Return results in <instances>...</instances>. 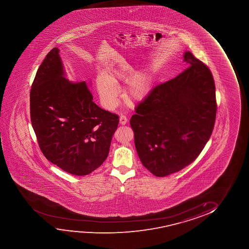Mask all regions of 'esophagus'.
I'll return each mask as SVG.
<instances>
[{"instance_id": "1", "label": "esophagus", "mask_w": 249, "mask_h": 249, "mask_svg": "<svg viewBox=\"0 0 249 249\" xmlns=\"http://www.w3.org/2000/svg\"><path fill=\"white\" fill-rule=\"evenodd\" d=\"M127 123V118H126V116H124V115H121L120 116V124H122V125H125Z\"/></svg>"}]
</instances>
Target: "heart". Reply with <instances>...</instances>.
I'll return each mask as SVG.
<instances>
[{
	"label": "heart",
	"mask_w": 249,
	"mask_h": 249,
	"mask_svg": "<svg viewBox=\"0 0 249 249\" xmlns=\"http://www.w3.org/2000/svg\"><path fill=\"white\" fill-rule=\"evenodd\" d=\"M131 72L122 69L111 68L100 74L96 78V87L104 105L107 108L116 106L119 95L120 82L129 77ZM150 89V83L147 75L139 73L130 80L126 91V99L130 101H140L143 99Z\"/></svg>",
	"instance_id": "obj_1"
}]
</instances>
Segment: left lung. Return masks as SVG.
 Here are the masks:
<instances>
[{
	"label": "left lung",
	"instance_id": "8db88e82",
	"mask_svg": "<svg viewBox=\"0 0 249 249\" xmlns=\"http://www.w3.org/2000/svg\"><path fill=\"white\" fill-rule=\"evenodd\" d=\"M184 61L189 67L155 87L130 120L140 160L157 177L196 160L214 126L217 104L211 71L191 52L184 53Z\"/></svg>",
	"mask_w": 249,
	"mask_h": 249
}]
</instances>
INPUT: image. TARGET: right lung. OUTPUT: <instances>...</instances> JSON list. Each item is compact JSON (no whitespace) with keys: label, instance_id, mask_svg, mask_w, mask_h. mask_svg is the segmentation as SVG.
<instances>
[{"label":"right lung","instance_id":"1","mask_svg":"<svg viewBox=\"0 0 249 249\" xmlns=\"http://www.w3.org/2000/svg\"><path fill=\"white\" fill-rule=\"evenodd\" d=\"M59 49L48 53L30 93L31 124L45 157L77 176L91 174L109 155L119 116L92 101L85 82L65 77Z\"/></svg>","mask_w":249,"mask_h":249}]
</instances>
